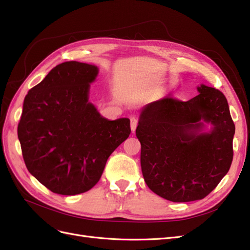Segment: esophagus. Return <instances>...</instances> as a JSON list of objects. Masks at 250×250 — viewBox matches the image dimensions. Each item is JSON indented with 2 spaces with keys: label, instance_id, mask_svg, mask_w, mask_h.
Returning a JSON list of instances; mask_svg holds the SVG:
<instances>
[{
  "label": "esophagus",
  "instance_id": "obj_1",
  "mask_svg": "<svg viewBox=\"0 0 250 250\" xmlns=\"http://www.w3.org/2000/svg\"><path fill=\"white\" fill-rule=\"evenodd\" d=\"M137 126H138V119L132 117V118L130 119V127H131L132 132H134L135 129H137Z\"/></svg>",
  "mask_w": 250,
  "mask_h": 250
}]
</instances>
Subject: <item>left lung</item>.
I'll return each mask as SVG.
<instances>
[{"mask_svg": "<svg viewBox=\"0 0 250 250\" xmlns=\"http://www.w3.org/2000/svg\"><path fill=\"white\" fill-rule=\"evenodd\" d=\"M188 101L171 96L143 108L137 138L141 167L149 188L173 202L203 199L232 162L234 124L225 96L201 84ZM203 123L213 126L201 133Z\"/></svg>", "mask_w": 250, "mask_h": 250, "instance_id": "obj_1", "label": "left lung"}]
</instances>
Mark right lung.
<instances>
[{"label":"right lung","instance_id":"right-lung-1","mask_svg":"<svg viewBox=\"0 0 250 250\" xmlns=\"http://www.w3.org/2000/svg\"><path fill=\"white\" fill-rule=\"evenodd\" d=\"M97 75L96 65L66 62L25 97L18 126L22 157L28 171L53 193L90 190L131 132L129 119L109 121L88 102Z\"/></svg>","mask_w":250,"mask_h":250}]
</instances>
